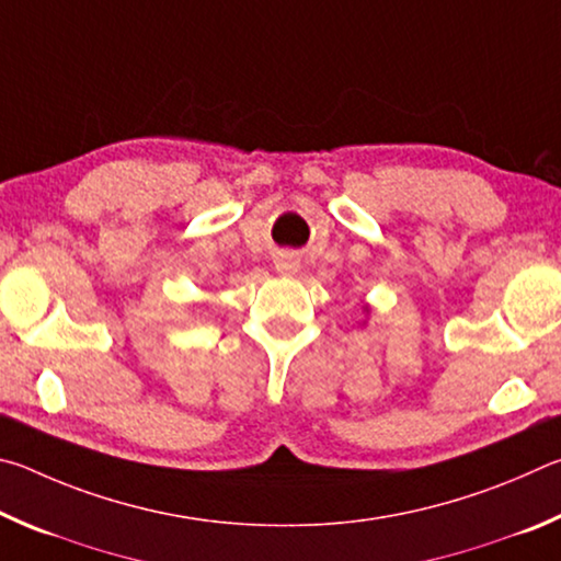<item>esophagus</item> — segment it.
<instances>
[{
	"instance_id": "1",
	"label": "esophagus",
	"mask_w": 561,
	"mask_h": 561,
	"mask_svg": "<svg viewBox=\"0 0 561 561\" xmlns=\"http://www.w3.org/2000/svg\"><path fill=\"white\" fill-rule=\"evenodd\" d=\"M274 270L284 274V277H291V274L299 272V260L294 257V254H279V257L274 260Z\"/></svg>"
}]
</instances>
